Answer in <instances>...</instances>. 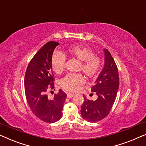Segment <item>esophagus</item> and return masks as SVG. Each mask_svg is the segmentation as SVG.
Segmentation results:
<instances>
[{
  "instance_id": "1",
  "label": "esophagus",
  "mask_w": 146,
  "mask_h": 146,
  "mask_svg": "<svg viewBox=\"0 0 146 146\" xmlns=\"http://www.w3.org/2000/svg\"><path fill=\"white\" fill-rule=\"evenodd\" d=\"M74 96V94H70V93L67 94V98H72Z\"/></svg>"
}]
</instances>
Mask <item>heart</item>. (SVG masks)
Masks as SVG:
<instances>
[{
  "label": "heart",
  "mask_w": 146,
  "mask_h": 146,
  "mask_svg": "<svg viewBox=\"0 0 146 146\" xmlns=\"http://www.w3.org/2000/svg\"><path fill=\"white\" fill-rule=\"evenodd\" d=\"M69 56L76 58L80 61L78 70L82 72L87 77H93L99 70L101 65L100 58L94 55L91 48L80 46H71L67 49ZM66 57L63 54L56 52L52 58V66L56 74H61L65 68ZM84 83V78L81 74H69L60 81V85L68 92H75Z\"/></svg>",
  "instance_id": "1"
}]
</instances>
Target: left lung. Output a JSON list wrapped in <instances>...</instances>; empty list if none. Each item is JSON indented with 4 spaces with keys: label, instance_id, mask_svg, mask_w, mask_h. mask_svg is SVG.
Masks as SVG:
<instances>
[{
    "label": "left lung",
    "instance_id": "8db88e82",
    "mask_svg": "<svg viewBox=\"0 0 146 146\" xmlns=\"http://www.w3.org/2000/svg\"><path fill=\"white\" fill-rule=\"evenodd\" d=\"M104 65L96 80L92 92L96 94V100H89L85 96L81 106V115L90 122H96L108 115L115 100L119 88L118 70L107 49H104Z\"/></svg>",
    "mask_w": 146,
    "mask_h": 146
}]
</instances>
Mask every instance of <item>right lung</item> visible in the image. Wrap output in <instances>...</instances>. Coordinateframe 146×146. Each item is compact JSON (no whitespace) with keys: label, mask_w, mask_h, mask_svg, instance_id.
<instances>
[{"label":"right lung","mask_w":146,"mask_h":146,"mask_svg":"<svg viewBox=\"0 0 146 146\" xmlns=\"http://www.w3.org/2000/svg\"><path fill=\"white\" fill-rule=\"evenodd\" d=\"M56 42L50 41L43 46L28 66L25 78V94L30 108L40 119L47 123L58 121L62 116L66 94L59 90L53 98H48L47 92L54 88L52 72V57Z\"/></svg>","instance_id":"obj_1"}]
</instances>
